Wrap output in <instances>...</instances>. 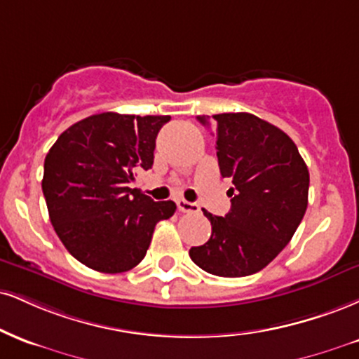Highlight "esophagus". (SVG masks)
<instances>
[{
	"mask_svg": "<svg viewBox=\"0 0 359 359\" xmlns=\"http://www.w3.org/2000/svg\"><path fill=\"white\" fill-rule=\"evenodd\" d=\"M177 209H179L180 212H198L197 204L184 201V198H177Z\"/></svg>",
	"mask_w": 359,
	"mask_h": 359,
	"instance_id": "34e87169",
	"label": "esophagus"
}]
</instances>
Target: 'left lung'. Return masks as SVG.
Returning <instances> with one entry per match:
<instances>
[{"mask_svg":"<svg viewBox=\"0 0 359 359\" xmlns=\"http://www.w3.org/2000/svg\"><path fill=\"white\" fill-rule=\"evenodd\" d=\"M198 122L209 125L207 116ZM221 175L231 179V210H204L212 234L189 256L205 273L243 278L264 269L289 244L308 207L309 172L294 142L252 114L212 115Z\"/></svg>","mask_w":359,"mask_h":359,"instance_id":"left-lung-1","label":"left lung"}]
</instances>
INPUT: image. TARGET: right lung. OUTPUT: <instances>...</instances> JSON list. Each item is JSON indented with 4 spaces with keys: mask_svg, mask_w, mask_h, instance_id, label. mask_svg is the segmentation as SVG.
I'll return each mask as SVG.
<instances>
[{
    "mask_svg": "<svg viewBox=\"0 0 359 359\" xmlns=\"http://www.w3.org/2000/svg\"><path fill=\"white\" fill-rule=\"evenodd\" d=\"M168 115L105 111L67 128L45 158L41 189L68 252L98 273L130 271L145 257L172 201L154 202L128 184L154 165L155 138Z\"/></svg>",
    "mask_w": 359,
    "mask_h": 359,
    "instance_id": "obj_1",
    "label": "right lung"
}]
</instances>
